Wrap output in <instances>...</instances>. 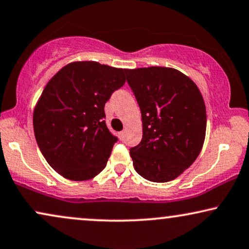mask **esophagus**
<instances>
[{
    "mask_svg": "<svg viewBox=\"0 0 249 249\" xmlns=\"http://www.w3.org/2000/svg\"><path fill=\"white\" fill-rule=\"evenodd\" d=\"M124 134H125L124 130H122V131L119 132V136H120L121 140H124Z\"/></svg>",
    "mask_w": 249,
    "mask_h": 249,
    "instance_id": "obj_1",
    "label": "esophagus"
}]
</instances>
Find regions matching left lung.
<instances>
[{
	"instance_id": "obj_1",
	"label": "left lung",
	"mask_w": 249,
	"mask_h": 249,
	"mask_svg": "<svg viewBox=\"0 0 249 249\" xmlns=\"http://www.w3.org/2000/svg\"><path fill=\"white\" fill-rule=\"evenodd\" d=\"M142 113L143 138L130 148L135 170L145 179H175L198 158L207 114L195 82L170 67L125 70Z\"/></svg>"
}]
</instances>
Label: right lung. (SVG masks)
I'll use <instances>...</instances> for the list:
<instances>
[{
  "label": "right lung",
  "instance_id": "add662e5",
  "mask_svg": "<svg viewBox=\"0 0 249 249\" xmlns=\"http://www.w3.org/2000/svg\"><path fill=\"white\" fill-rule=\"evenodd\" d=\"M125 70L73 61L51 77L33 113L35 140L47 162L71 180L104 169L118 138L105 124V103L125 82Z\"/></svg>",
  "mask_w": 249,
  "mask_h": 249
}]
</instances>
